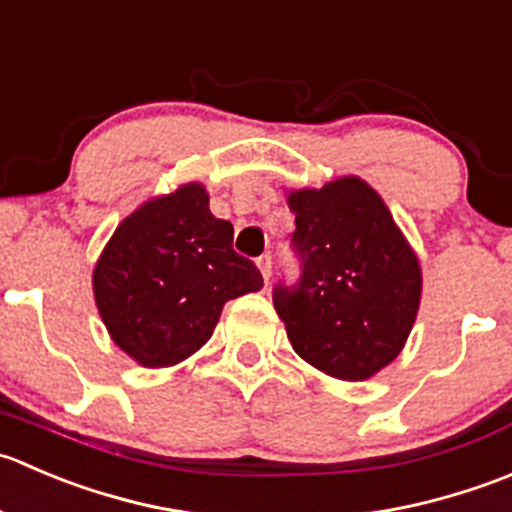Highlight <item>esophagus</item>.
<instances>
[{"instance_id": "esophagus-1", "label": "esophagus", "mask_w": 512, "mask_h": 512, "mask_svg": "<svg viewBox=\"0 0 512 512\" xmlns=\"http://www.w3.org/2000/svg\"><path fill=\"white\" fill-rule=\"evenodd\" d=\"M256 263H258V271H261L263 281L268 283V278H271V256H268V254L258 256V258H256Z\"/></svg>"}]
</instances>
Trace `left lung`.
<instances>
[{
    "label": "left lung",
    "mask_w": 512,
    "mask_h": 512,
    "mask_svg": "<svg viewBox=\"0 0 512 512\" xmlns=\"http://www.w3.org/2000/svg\"><path fill=\"white\" fill-rule=\"evenodd\" d=\"M291 249L301 273L273 286L293 351L341 381L401 353L421 303V266L381 196L356 176L293 191Z\"/></svg>",
    "instance_id": "1"
}]
</instances>
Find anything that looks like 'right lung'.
Masks as SVG:
<instances>
[{
  "mask_svg": "<svg viewBox=\"0 0 512 512\" xmlns=\"http://www.w3.org/2000/svg\"><path fill=\"white\" fill-rule=\"evenodd\" d=\"M261 286V271L236 254L234 226L211 214L201 184L146 201L121 221L94 268L101 321L146 368L199 351L224 303Z\"/></svg>",
  "mask_w": 512,
  "mask_h": 512,
  "instance_id": "right-lung-1",
  "label": "right lung"
}]
</instances>
